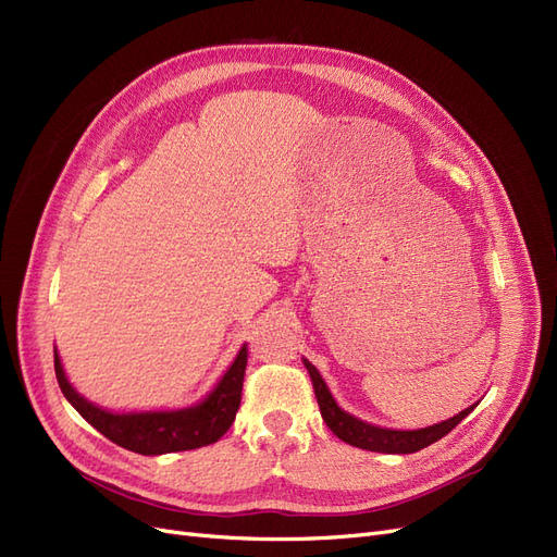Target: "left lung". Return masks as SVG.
Segmentation results:
<instances>
[{
  "label": "left lung",
  "instance_id": "1",
  "mask_svg": "<svg viewBox=\"0 0 557 557\" xmlns=\"http://www.w3.org/2000/svg\"><path fill=\"white\" fill-rule=\"evenodd\" d=\"M304 367L311 375L315 398L320 406V414L324 419V424L332 429L336 437H341L343 443H348L359 449H369V451H380V454H414L419 449H424L433 443H437L440 437H445L451 429H456L461 421L476 408V403L463 412H458L456 417L440 421V424L426 426V429H417V431H394V429H380L369 424V421H361L352 417L350 412H345L338 408V403L330 394L327 385H324L322 375L313 367L311 361L304 359Z\"/></svg>",
  "mask_w": 557,
  "mask_h": 557
}]
</instances>
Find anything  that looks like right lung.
Here are the masks:
<instances>
[{"mask_svg":"<svg viewBox=\"0 0 557 557\" xmlns=\"http://www.w3.org/2000/svg\"><path fill=\"white\" fill-rule=\"evenodd\" d=\"M248 361L246 345L233 367L219 380L214 392L209 394L198 406L184 410H165V412H108L94 406L85 396L71 387L66 373L62 369L60 355L54 350V375L60 382V389L71 406L87 419L89 424L103 433L114 445L143 456H159L170 451H186L212 445L233 426L235 414L242 403L244 371Z\"/></svg>","mask_w":557,"mask_h":557,"instance_id":"obj_1","label":"right lung"}]
</instances>
